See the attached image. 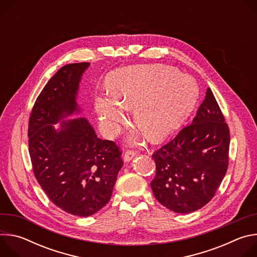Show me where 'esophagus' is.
I'll list each match as a JSON object with an SVG mask.
<instances>
[{"label": "esophagus", "mask_w": 257, "mask_h": 257, "mask_svg": "<svg viewBox=\"0 0 257 257\" xmlns=\"http://www.w3.org/2000/svg\"><path fill=\"white\" fill-rule=\"evenodd\" d=\"M135 152H133V151H127L125 154H124V156H123V160H124V162L125 163H129L134 157H135Z\"/></svg>", "instance_id": "esophagus-1"}]
</instances>
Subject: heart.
Wrapping results in <instances>:
<instances>
[{
	"label": "heart",
	"instance_id": "b5f03b06",
	"mask_svg": "<svg viewBox=\"0 0 257 257\" xmlns=\"http://www.w3.org/2000/svg\"><path fill=\"white\" fill-rule=\"evenodd\" d=\"M106 93L93 96V108L100 130L116 135L126 116L124 107L133 108L140 127L132 141L143 132L153 141H162L177 131L194 109L199 88L196 81L169 65L139 64L118 68L104 78Z\"/></svg>",
	"mask_w": 257,
	"mask_h": 257
}]
</instances>
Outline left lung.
<instances>
[{
  "label": "left lung",
  "instance_id": "8db88e82",
  "mask_svg": "<svg viewBox=\"0 0 257 257\" xmlns=\"http://www.w3.org/2000/svg\"><path fill=\"white\" fill-rule=\"evenodd\" d=\"M230 131L210 88L192 124L153 157L151 186L158 201L178 213L195 211L214 196L229 163Z\"/></svg>",
  "mask_w": 257,
  "mask_h": 257
}]
</instances>
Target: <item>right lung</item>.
Here are the masks:
<instances>
[{"label":"right lung","mask_w":257,"mask_h":257,"mask_svg":"<svg viewBox=\"0 0 257 257\" xmlns=\"http://www.w3.org/2000/svg\"><path fill=\"white\" fill-rule=\"evenodd\" d=\"M89 65L62 67L36 98L28 125L36 180L54 204L77 216H89L109 201L123 166L116 143L99 139L86 118L66 120L82 113L79 83Z\"/></svg>","instance_id":"right-lung-1"}]
</instances>
